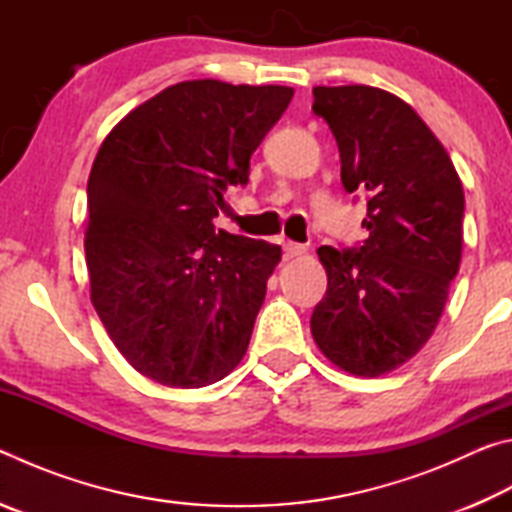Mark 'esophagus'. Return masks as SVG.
Segmentation results:
<instances>
[{
	"label": "esophagus",
	"mask_w": 512,
	"mask_h": 512,
	"mask_svg": "<svg viewBox=\"0 0 512 512\" xmlns=\"http://www.w3.org/2000/svg\"><path fill=\"white\" fill-rule=\"evenodd\" d=\"M305 253L307 248L302 244H296V241H287V244H284V259H296Z\"/></svg>",
	"instance_id": "obj_1"
}]
</instances>
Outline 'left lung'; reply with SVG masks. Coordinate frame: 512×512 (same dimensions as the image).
Returning <instances> with one entry per match:
<instances>
[{
	"label": "left lung",
	"instance_id": "8db88e82",
	"mask_svg": "<svg viewBox=\"0 0 512 512\" xmlns=\"http://www.w3.org/2000/svg\"><path fill=\"white\" fill-rule=\"evenodd\" d=\"M311 110L339 144L343 187L368 194L370 232L354 250L318 248L327 293L311 334L336 368L379 377L413 359L443 316L463 253V185L445 146L391 92L318 85Z\"/></svg>",
	"mask_w": 512,
	"mask_h": 512
}]
</instances>
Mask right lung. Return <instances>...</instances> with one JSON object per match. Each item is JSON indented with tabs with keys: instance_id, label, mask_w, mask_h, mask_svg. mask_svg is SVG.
Segmentation results:
<instances>
[{
	"instance_id": "add662e5",
	"label": "right lung",
	"mask_w": 512,
	"mask_h": 512,
	"mask_svg": "<svg viewBox=\"0 0 512 512\" xmlns=\"http://www.w3.org/2000/svg\"><path fill=\"white\" fill-rule=\"evenodd\" d=\"M291 97L287 85H169L94 158L90 300L121 357L162 386H210L244 359L282 248L212 221Z\"/></svg>"
}]
</instances>
